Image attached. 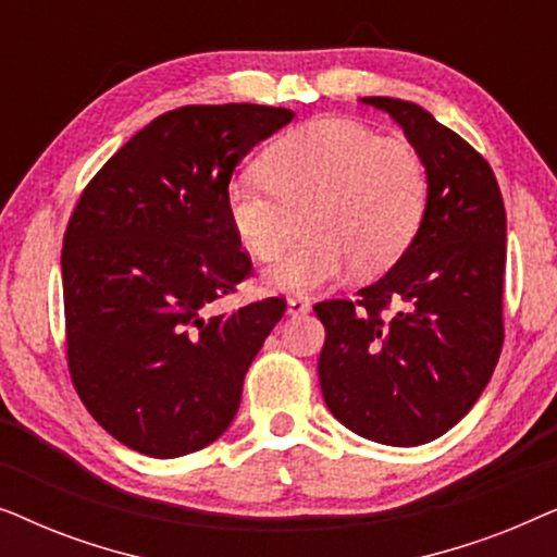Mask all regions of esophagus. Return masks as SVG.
Returning a JSON list of instances; mask_svg holds the SVG:
<instances>
[{
	"mask_svg": "<svg viewBox=\"0 0 557 557\" xmlns=\"http://www.w3.org/2000/svg\"><path fill=\"white\" fill-rule=\"evenodd\" d=\"M311 309V304H309V299H304V296H292V299H288V314H307V311Z\"/></svg>",
	"mask_w": 557,
	"mask_h": 557,
	"instance_id": "esophagus-1",
	"label": "esophagus"
}]
</instances>
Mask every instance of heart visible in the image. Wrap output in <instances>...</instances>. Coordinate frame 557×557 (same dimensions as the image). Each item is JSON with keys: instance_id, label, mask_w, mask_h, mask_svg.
<instances>
[{"instance_id": "heart-1", "label": "heart", "mask_w": 557, "mask_h": 557, "mask_svg": "<svg viewBox=\"0 0 557 557\" xmlns=\"http://www.w3.org/2000/svg\"><path fill=\"white\" fill-rule=\"evenodd\" d=\"M309 202V240L269 271L284 292L330 284L349 265L372 273L398 261L421 231L429 172L410 144L324 116L278 136L263 151L261 170L235 174L225 187L233 231L258 261L284 253L294 210Z\"/></svg>"}]
</instances>
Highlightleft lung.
Listing matches in <instances>:
<instances>
[{
  "mask_svg": "<svg viewBox=\"0 0 557 557\" xmlns=\"http://www.w3.org/2000/svg\"><path fill=\"white\" fill-rule=\"evenodd\" d=\"M429 172V208L400 261L355 299L319 301V385L357 436L418 446L454 429L505 342L507 218L492 166L421 106L368 96Z\"/></svg>",
  "mask_w": 557,
  "mask_h": 557,
  "instance_id": "left-lung-1",
  "label": "left lung"
}]
</instances>
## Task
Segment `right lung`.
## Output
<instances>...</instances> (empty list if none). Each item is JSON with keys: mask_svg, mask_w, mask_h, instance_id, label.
Masks as SVG:
<instances>
[{"mask_svg": "<svg viewBox=\"0 0 557 557\" xmlns=\"http://www.w3.org/2000/svg\"><path fill=\"white\" fill-rule=\"evenodd\" d=\"M292 119L258 103L166 111L96 172L67 220V370L88 413L134 451H200L238 413L243 377L286 301L215 311L253 273L225 187Z\"/></svg>", "mask_w": 557, "mask_h": 557, "instance_id": "1", "label": "right lung"}]
</instances>
